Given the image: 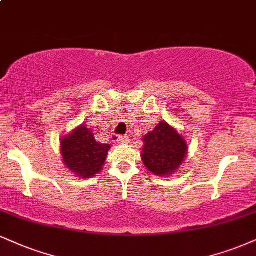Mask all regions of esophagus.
I'll return each instance as SVG.
<instances>
[{
    "label": "esophagus",
    "instance_id": "1",
    "mask_svg": "<svg viewBox=\"0 0 256 256\" xmlns=\"http://www.w3.org/2000/svg\"><path fill=\"white\" fill-rule=\"evenodd\" d=\"M114 140H115L116 142L120 144H126L128 142V138L127 136H115V138H114Z\"/></svg>",
    "mask_w": 256,
    "mask_h": 256
}]
</instances>
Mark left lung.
Wrapping results in <instances>:
<instances>
[{
  "mask_svg": "<svg viewBox=\"0 0 256 256\" xmlns=\"http://www.w3.org/2000/svg\"><path fill=\"white\" fill-rule=\"evenodd\" d=\"M141 153L144 165L150 172L168 176L176 172L188 156V142L182 135L165 121L158 123L152 132L142 138Z\"/></svg>",
  "mask_w": 256,
  "mask_h": 256,
  "instance_id": "left-lung-1",
  "label": "left lung"
}]
</instances>
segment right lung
<instances>
[{
	"mask_svg": "<svg viewBox=\"0 0 256 256\" xmlns=\"http://www.w3.org/2000/svg\"><path fill=\"white\" fill-rule=\"evenodd\" d=\"M110 144L97 142L92 130L78 126L60 138V154L65 167L78 178H92L102 171Z\"/></svg>",
	"mask_w": 256,
	"mask_h": 256,
	"instance_id": "1",
	"label": "right lung"
}]
</instances>
